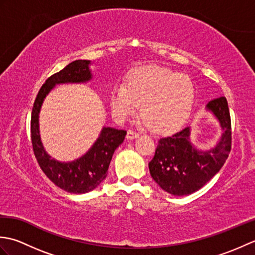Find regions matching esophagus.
<instances>
[{"label": "esophagus", "instance_id": "obj_1", "mask_svg": "<svg viewBox=\"0 0 255 255\" xmlns=\"http://www.w3.org/2000/svg\"><path fill=\"white\" fill-rule=\"evenodd\" d=\"M138 136H139V133H138V132H136V131L131 130V129H129V130L127 131V139H129V140L137 138Z\"/></svg>", "mask_w": 255, "mask_h": 255}]
</instances>
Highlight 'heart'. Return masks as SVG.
Here are the masks:
<instances>
[{"mask_svg": "<svg viewBox=\"0 0 255 255\" xmlns=\"http://www.w3.org/2000/svg\"><path fill=\"white\" fill-rule=\"evenodd\" d=\"M194 96V85L187 75L147 66L131 71L126 86L118 84L113 89L111 107L114 115L124 121L134 115L141 105V116L150 128L167 132L186 122Z\"/></svg>", "mask_w": 255, "mask_h": 255, "instance_id": "1", "label": "heart"}]
</instances>
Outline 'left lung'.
<instances>
[{"instance_id":"1","label":"left lung","mask_w":255,"mask_h":255,"mask_svg":"<svg viewBox=\"0 0 255 255\" xmlns=\"http://www.w3.org/2000/svg\"><path fill=\"white\" fill-rule=\"evenodd\" d=\"M207 110L214 113L225 130L214 149H195L189 141L188 127L158 141L149 170L153 180L167 193L184 196L198 191L217 174L228 159L232 142L228 102L225 96L217 97L209 101Z\"/></svg>"}]
</instances>
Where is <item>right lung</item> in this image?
Wrapping results in <instances>:
<instances>
[{
    "label": "right lung",
    "mask_w": 255,
    "mask_h": 255,
    "mask_svg": "<svg viewBox=\"0 0 255 255\" xmlns=\"http://www.w3.org/2000/svg\"><path fill=\"white\" fill-rule=\"evenodd\" d=\"M89 64V60H75L48 78L38 92L31 111L30 138L38 164L52 183L63 191L73 194L88 193L100 185L107 176L114 152L122 144L127 133L126 130L104 127L99 139L88 152L80 159L67 163L51 159L42 147L38 116L44 99L56 84L80 83L91 80Z\"/></svg>",
    "instance_id": "1"
}]
</instances>
